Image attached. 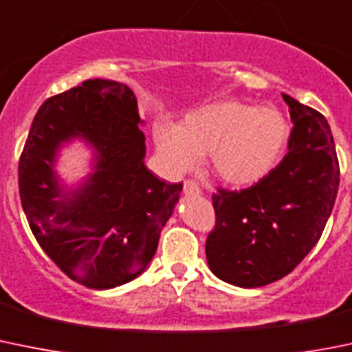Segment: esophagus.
<instances>
[{
  "instance_id": "obj_1",
  "label": "esophagus",
  "mask_w": 352,
  "mask_h": 352,
  "mask_svg": "<svg viewBox=\"0 0 352 352\" xmlns=\"http://www.w3.org/2000/svg\"><path fill=\"white\" fill-rule=\"evenodd\" d=\"M182 192L186 196H199L201 195V189H199L198 184L192 182V180H186L182 187Z\"/></svg>"
}]
</instances>
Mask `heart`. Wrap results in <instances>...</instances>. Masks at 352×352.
<instances>
[{
  "mask_svg": "<svg viewBox=\"0 0 352 352\" xmlns=\"http://www.w3.org/2000/svg\"><path fill=\"white\" fill-rule=\"evenodd\" d=\"M288 142L290 124L280 111L234 98L189 111L175 126L154 128V146L168 172H191L208 154L213 175L239 189L267 179Z\"/></svg>",
  "mask_w": 352,
  "mask_h": 352,
  "instance_id": "b5f03b06",
  "label": "heart"
}]
</instances>
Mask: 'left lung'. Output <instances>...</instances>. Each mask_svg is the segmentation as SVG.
Masks as SVG:
<instances>
[{
	"instance_id": "left-lung-1",
	"label": "left lung",
	"mask_w": 352,
	"mask_h": 352,
	"mask_svg": "<svg viewBox=\"0 0 352 352\" xmlns=\"http://www.w3.org/2000/svg\"><path fill=\"white\" fill-rule=\"evenodd\" d=\"M294 123L278 168L248 189L213 195L217 224L205 252L219 280L261 288L290 274L321 238L339 191L330 124L283 94Z\"/></svg>"
}]
</instances>
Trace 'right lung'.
I'll use <instances>...</instances> for the list:
<instances>
[{
	"label": "right lung",
	"mask_w": 352,
	"mask_h": 352,
	"mask_svg": "<svg viewBox=\"0 0 352 352\" xmlns=\"http://www.w3.org/2000/svg\"><path fill=\"white\" fill-rule=\"evenodd\" d=\"M140 126L133 91L97 78L43 102L22 151L19 191L32 234L71 280L94 290L146 271L182 191L147 170ZM74 142L91 149V172L65 183L56 165Z\"/></svg>",
	"instance_id": "add662e5"
}]
</instances>
